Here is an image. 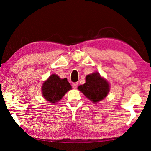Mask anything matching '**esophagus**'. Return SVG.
Segmentation results:
<instances>
[{"mask_svg":"<svg viewBox=\"0 0 151 151\" xmlns=\"http://www.w3.org/2000/svg\"><path fill=\"white\" fill-rule=\"evenodd\" d=\"M78 85V82H75V83H73V84H72V86H73V88H75H75H77Z\"/></svg>","mask_w":151,"mask_h":151,"instance_id":"1","label":"esophagus"}]
</instances>
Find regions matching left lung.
I'll use <instances>...</instances> for the list:
<instances>
[{
	"instance_id": "8db88e82",
	"label": "left lung",
	"mask_w": 151,
	"mask_h": 151,
	"mask_svg": "<svg viewBox=\"0 0 151 151\" xmlns=\"http://www.w3.org/2000/svg\"><path fill=\"white\" fill-rule=\"evenodd\" d=\"M81 91L86 97L94 103L98 102L106 97L110 91V85L106 80L101 76L98 72L88 75L86 83L79 86Z\"/></svg>"
}]
</instances>
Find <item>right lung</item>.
I'll return each instance as SVG.
<instances>
[{
  "label": "right lung",
  "mask_w": 151,
  "mask_h": 151,
  "mask_svg": "<svg viewBox=\"0 0 151 151\" xmlns=\"http://www.w3.org/2000/svg\"><path fill=\"white\" fill-rule=\"evenodd\" d=\"M71 88V86L66 78L62 79L56 74H52L44 82L41 91L47 101L51 103H55L60 101Z\"/></svg>",
  "instance_id": "add662e5"
}]
</instances>
